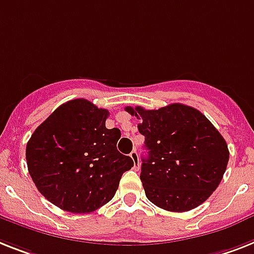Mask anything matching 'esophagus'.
I'll return each instance as SVG.
<instances>
[{"label":"esophagus","mask_w":254,"mask_h":254,"mask_svg":"<svg viewBox=\"0 0 254 254\" xmlns=\"http://www.w3.org/2000/svg\"><path fill=\"white\" fill-rule=\"evenodd\" d=\"M129 157H131L132 161H133V163H135L136 169H139L140 162H139V154H137V152H136V150L133 149L131 153H129Z\"/></svg>","instance_id":"obj_1"}]
</instances>
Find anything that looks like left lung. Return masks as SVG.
<instances>
[{"instance_id": "8db88e82", "label": "left lung", "mask_w": 254, "mask_h": 254, "mask_svg": "<svg viewBox=\"0 0 254 254\" xmlns=\"http://www.w3.org/2000/svg\"><path fill=\"white\" fill-rule=\"evenodd\" d=\"M145 136L140 179L148 200L169 211L192 210L217 190L227 169L223 136L197 109L171 104L158 110L127 106Z\"/></svg>"}]
</instances>
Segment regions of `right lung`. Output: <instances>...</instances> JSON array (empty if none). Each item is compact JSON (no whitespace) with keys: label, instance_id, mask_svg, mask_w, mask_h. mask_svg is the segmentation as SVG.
<instances>
[{"label":"right lung","instance_id":"1","mask_svg":"<svg viewBox=\"0 0 254 254\" xmlns=\"http://www.w3.org/2000/svg\"><path fill=\"white\" fill-rule=\"evenodd\" d=\"M106 109L84 98L61 105L27 142L29 175L44 197L62 210L92 213L108 204L123 173L133 166L121 154L118 128H106Z\"/></svg>","mask_w":254,"mask_h":254}]
</instances>
